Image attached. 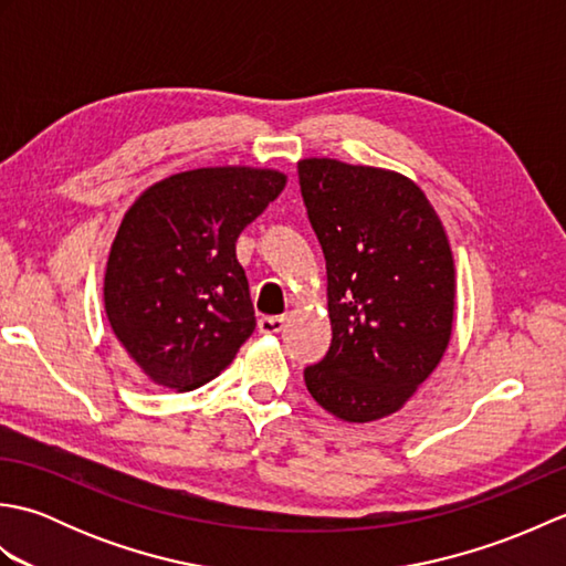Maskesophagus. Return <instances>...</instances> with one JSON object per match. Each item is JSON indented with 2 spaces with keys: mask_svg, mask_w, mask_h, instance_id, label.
<instances>
[{
  "mask_svg": "<svg viewBox=\"0 0 566 566\" xmlns=\"http://www.w3.org/2000/svg\"><path fill=\"white\" fill-rule=\"evenodd\" d=\"M258 328H260V333H264V335L282 333V328H284V316H262V318L258 321Z\"/></svg>",
  "mask_w": 566,
  "mask_h": 566,
  "instance_id": "34e87169",
  "label": "esophagus"
}]
</instances>
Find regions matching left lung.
<instances>
[{"instance_id":"1","label":"left lung","mask_w":566,"mask_h":566,"mask_svg":"<svg viewBox=\"0 0 566 566\" xmlns=\"http://www.w3.org/2000/svg\"><path fill=\"white\" fill-rule=\"evenodd\" d=\"M328 274L333 340L304 369L308 394L347 423L389 416L448 350L454 262L436 209L411 179L331 158L298 163Z\"/></svg>"}]
</instances>
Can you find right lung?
I'll return each mask as SVG.
<instances>
[{
    "label": "right lung",
    "mask_w": 566,
    "mask_h": 566,
    "mask_svg": "<svg viewBox=\"0 0 566 566\" xmlns=\"http://www.w3.org/2000/svg\"><path fill=\"white\" fill-rule=\"evenodd\" d=\"M284 185L276 170L199 167L155 182L126 211L106 262L104 308L155 384L201 387L255 331L235 240Z\"/></svg>",
    "instance_id": "1"
}]
</instances>
